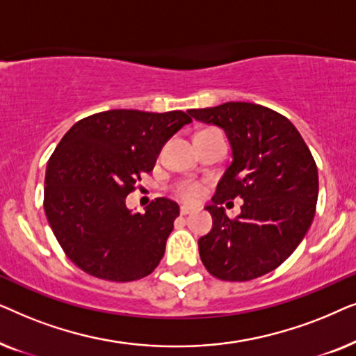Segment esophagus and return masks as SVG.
I'll return each mask as SVG.
<instances>
[{"label": "esophagus", "mask_w": 356, "mask_h": 356, "mask_svg": "<svg viewBox=\"0 0 356 356\" xmlns=\"http://www.w3.org/2000/svg\"><path fill=\"white\" fill-rule=\"evenodd\" d=\"M191 212H194V209L191 206H181V207H179V213H181V216H188V213H191Z\"/></svg>", "instance_id": "esophagus-1"}]
</instances>
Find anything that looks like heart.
Returning <instances> with one entry per match:
<instances>
[{"mask_svg":"<svg viewBox=\"0 0 356 356\" xmlns=\"http://www.w3.org/2000/svg\"><path fill=\"white\" fill-rule=\"evenodd\" d=\"M177 194L181 199H184V201L196 202V201H199V199L202 197L204 188L199 183L184 181V183L178 184V186H177Z\"/></svg>","mask_w":356,"mask_h":356,"instance_id":"1","label":"heart"}]
</instances>
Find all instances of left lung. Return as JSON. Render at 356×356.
<instances>
[{"label":"left lung","mask_w":356,"mask_h":356,"mask_svg":"<svg viewBox=\"0 0 356 356\" xmlns=\"http://www.w3.org/2000/svg\"><path fill=\"white\" fill-rule=\"evenodd\" d=\"M223 129L232 163L217 184L212 230L199 238L202 264L220 280L246 282L279 267L303 240L318 202V168L298 129L284 115L248 102L188 110ZM245 201L228 219L220 204Z\"/></svg>","instance_id":"left-lung-1"}]
</instances>
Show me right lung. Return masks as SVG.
Segmentation results:
<instances>
[{"instance_id":"add662e5","label":"right lung","mask_w":356,"mask_h":356,"mask_svg":"<svg viewBox=\"0 0 356 356\" xmlns=\"http://www.w3.org/2000/svg\"><path fill=\"white\" fill-rule=\"evenodd\" d=\"M184 111L110 110L77 121L48 160L45 213L66 256L89 275L139 280L163 257L179 216L159 197L144 213L126 207L140 175L154 170L160 150L191 123Z\"/></svg>"}]
</instances>
